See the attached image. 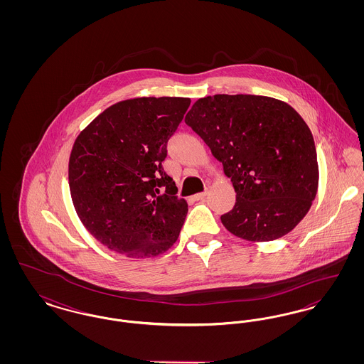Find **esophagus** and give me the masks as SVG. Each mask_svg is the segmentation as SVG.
<instances>
[{"label":"esophagus","instance_id":"1","mask_svg":"<svg viewBox=\"0 0 364 364\" xmlns=\"http://www.w3.org/2000/svg\"><path fill=\"white\" fill-rule=\"evenodd\" d=\"M206 195H208V191H205V192H199V193L193 195V196H192V199H193V200H202V199H205V198H206Z\"/></svg>","mask_w":364,"mask_h":364}]
</instances>
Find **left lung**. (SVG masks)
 Here are the masks:
<instances>
[{
    "label": "left lung",
    "instance_id": "8db88e82",
    "mask_svg": "<svg viewBox=\"0 0 364 364\" xmlns=\"http://www.w3.org/2000/svg\"><path fill=\"white\" fill-rule=\"evenodd\" d=\"M186 122L233 183L235 208L221 215L230 233L272 242L306 217L319 169L311 131L291 105L263 95L217 94L192 105Z\"/></svg>",
    "mask_w": 364,
    "mask_h": 364
}]
</instances>
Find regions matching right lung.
I'll return each mask as SVG.
<instances>
[{"mask_svg": "<svg viewBox=\"0 0 364 364\" xmlns=\"http://www.w3.org/2000/svg\"><path fill=\"white\" fill-rule=\"evenodd\" d=\"M190 104L180 97L120 101L75 140L70 198L82 224L109 250L143 259L164 254L177 240L188 205L176 196L162 162Z\"/></svg>", "mask_w": 364, "mask_h": 364, "instance_id": "right-lung-1", "label": "right lung"}]
</instances>
